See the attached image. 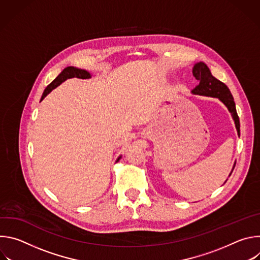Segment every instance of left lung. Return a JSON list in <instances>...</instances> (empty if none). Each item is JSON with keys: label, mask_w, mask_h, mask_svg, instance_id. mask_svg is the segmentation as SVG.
Wrapping results in <instances>:
<instances>
[{"label": "left lung", "mask_w": 260, "mask_h": 260, "mask_svg": "<svg viewBox=\"0 0 260 260\" xmlns=\"http://www.w3.org/2000/svg\"><path fill=\"white\" fill-rule=\"evenodd\" d=\"M192 74L196 77V79H198L200 81V84L191 90V93L198 94V95L216 98L220 102L223 103L225 105V107L228 108V110L231 112L232 117L236 124V128L238 131V135H240V119H239V116L237 113L236 104H235L233 94H232L231 90L229 89V87L223 82H221L220 80L216 79L212 75V73H211L210 69L208 68V66L203 61L194 63V66L192 68ZM235 166H236V164L234 165V168H235ZM234 168H233L230 176L232 175Z\"/></svg>", "instance_id": "8db88e82"}]
</instances>
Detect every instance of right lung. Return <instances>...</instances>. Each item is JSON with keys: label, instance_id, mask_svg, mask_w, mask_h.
Wrapping results in <instances>:
<instances>
[{"label": "right lung", "instance_id": "1", "mask_svg": "<svg viewBox=\"0 0 260 260\" xmlns=\"http://www.w3.org/2000/svg\"><path fill=\"white\" fill-rule=\"evenodd\" d=\"M74 77L80 78V79H89V78H91V74L89 72H87L86 70L78 69L76 67H67V68H64L59 73V75L45 88V90H44V92L41 96V101H43L47 94H49L54 88H56L58 85H60L63 81H66L67 79H70V78H74ZM120 158H121V155L117 158L116 161H118Z\"/></svg>", "mask_w": 260, "mask_h": 260}]
</instances>
